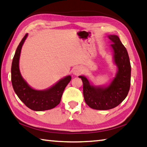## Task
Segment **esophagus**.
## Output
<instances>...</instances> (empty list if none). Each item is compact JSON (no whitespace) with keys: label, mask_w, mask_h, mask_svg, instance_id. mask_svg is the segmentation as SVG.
Listing matches in <instances>:
<instances>
[{"label":"esophagus","mask_w":147,"mask_h":147,"mask_svg":"<svg viewBox=\"0 0 147 147\" xmlns=\"http://www.w3.org/2000/svg\"><path fill=\"white\" fill-rule=\"evenodd\" d=\"M81 73H82V70L80 67H74L73 69V73L74 74V75H79Z\"/></svg>","instance_id":"obj_1"}]
</instances>
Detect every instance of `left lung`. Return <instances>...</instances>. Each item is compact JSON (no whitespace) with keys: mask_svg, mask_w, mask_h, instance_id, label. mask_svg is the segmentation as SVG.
Masks as SVG:
<instances>
[{"mask_svg":"<svg viewBox=\"0 0 147 147\" xmlns=\"http://www.w3.org/2000/svg\"><path fill=\"white\" fill-rule=\"evenodd\" d=\"M113 42L114 62L118 67L116 77L107 87L90 85L86 77L79 76L83 82V91L85 103L96 110H109L119 105L129 93L130 86L131 66L127 51L119 37L109 35Z\"/></svg>","mask_w":147,"mask_h":147,"instance_id":"1","label":"left lung"}]
</instances>
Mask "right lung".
<instances>
[{
  "instance_id": "obj_1",
  "label": "right lung",
  "mask_w": 147,
  "mask_h": 147,
  "mask_svg": "<svg viewBox=\"0 0 147 147\" xmlns=\"http://www.w3.org/2000/svg\"><path fill=\"white\" fill-rule=\"evenodd\" d=\"M28 36H24L18 45L11 65V82L15 92L19 99L31 110L42 111L55 108L60 103L65 87L71 76L65 77L49 89L38 90L32 89L22 78L19 70V58L22 45Z\"/></svg>"
}]
</instances>
